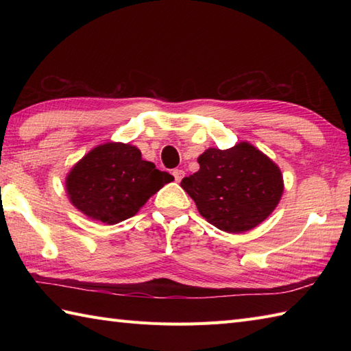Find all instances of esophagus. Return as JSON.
Instances as JSON below:
<instances>
[{
    "label": "esophagus",
    "mask_w": 351,
    "mask_h": 351,
    "mask_svg": "<svg viewBox=\"0 0 351 351\" xmlns=\"http://www.w3.org/2000/svg\"><path fill=\"white\" fill-rule=\"evenodd\" d=\"M185 176V171L184 170H181V169H176V170H173V178H175V181L176 182H180V181H182V178Z\"/></svg>",
    "instance_id": "obj_1"
}]
</instances>
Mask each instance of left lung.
Segmentation results:
<instances>
[{
	"label": "left lung",
	"instance_id": "1",
	"mask_svg": "<svg viewBox=\"0 0 351 351\" xmlns=\"http://www.w3.org/2000/svg\"><path fill=\"white\" fill-rule=\"evenodd\" d=\"M199 170L184 178L181 187L208 221L229 234L261 225L283 195L278 164L249 141L234 147H210L199 155Z\"/></svg>",
	"mask_w": 351,
	"mask_h": 351
}]
</instances>
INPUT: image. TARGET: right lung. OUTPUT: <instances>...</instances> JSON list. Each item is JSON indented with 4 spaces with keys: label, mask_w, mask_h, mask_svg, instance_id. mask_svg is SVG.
<instances>
[{
    "label": "right lung",
    "mask_w": 351,
    "mask_h": 351,
    "mask_svg": "<svg viewBox=\"0 0 351 351\" xmlns=\"http://www.w3.org/2000/svg\"><path fill=\"white\" fill-rule=\"evenodd\" d=\"M173 181L167 171L141 158L130 143L98 145L66 176L71 204L88 219L116 225L138 213L164 184Z\"/></svg>",
    "instance_id": "add662e5"
}]
</instances>
